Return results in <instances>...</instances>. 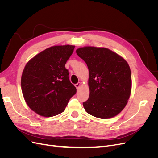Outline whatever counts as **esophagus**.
I'll list each match as a JSON object with an SVG mask.
<instances>
[{
  "mask_svg": "<svg viewBox=\"0 0 158 158\" xmlns=\"http://www.w3.org/2000/svg\"><path fill=\"white\" fill-rule=\"evenodd\" d=\"M80 85H81V84H80V82H78V83H77V84H75V87L76 88V89H79V88H80Z\"/></svg>",
  "mask_w": 158,
  "mask_h": 158,
  "instance_id": "34e87169",
  "label": "esophagus"
}]
</instances>
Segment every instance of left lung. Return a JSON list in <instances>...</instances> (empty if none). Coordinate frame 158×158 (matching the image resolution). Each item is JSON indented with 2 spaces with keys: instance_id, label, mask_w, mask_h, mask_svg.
Listing matches in <instances>:
<instances>
[{
  "instance_id": "1",
  "label": "left lung",
  "mask_w": 158,
  "mask_h": 158,
  "mask_svg": "<svg viewBox=\"0 0 158 158\" xmlns=\"http://www.w3.org/2000/svg\"><path fill=\"white\" fill-rule=\"evenodd\" d=\"M76 53L86 63L89 73V96L83 106L99 118L116 116L125 107L131 92V72L127 62L106 48L85 47Z\"/></svg>"
}]
</instances>
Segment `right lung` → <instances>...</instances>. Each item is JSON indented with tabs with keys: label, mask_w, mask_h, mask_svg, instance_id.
I'll return each mask as SVG.
<instances>
[{
	"label": "right lung",
	"mask_w": 158,
	"mask_h": 158,
	"mask_svg": "<svg viewBox=\"0 0 158 158\" xmlns=\"http://www.w3.org/2000/svg\"><path fill=\"white\" fill-rule=\"evenodd\" d=\"M73 45L49 47L26 64L21 78L22 94L27 106L43 117L63 113L76 88L70 82L65 64Z\"/></svg>",
	"instance_id": "1"
}]
</instances>
